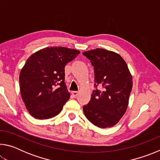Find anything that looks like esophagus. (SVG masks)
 <instances>
[{
    "mask_svg": "<svg viewBox=\"0 0 160 160\" xmlns=\"http://www.w3.org/2000/svg\"><path fill=\"white\" fill-rule=\"evenodd\" d=\"M72 95L73 97H77V96L78 95V92L77 91H73L72 92Z\"/></svg>",
    "mask_w": 160,
    "mask_h": 160,
    "instance_id": "34e87169",
    "label": "esophagus"
}]
</instances>
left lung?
Returning a JSON list of instances; mask_svg holds the SVG:
<instances>
[{
  "label": "left lung",
  "instance_id": "1",
  "mask_svg": "<svg viewBox=\"0 0 160 160\" xmlns=\"http://www.w3.org/2000/svg\"><path fill=\"white\" fill-rule=\"evenodd\" d=\"M82 54L94 67L95 88L90 101L84 105V113L96 126L109 128L118 122L128 107L132 87L131 72L123 58L113 51L97 48Z\"/></svg>",
  "mask_w": 160,
  "mask_h": 160
}]
</instances>
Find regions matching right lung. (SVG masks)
I'll list each match as a JSON object with an SVG mask.
<instances>
[{"mask_svg":"<svg viewBox=\"0 0 160 160\" xmlns=\"http://www.w3.org/2000/svg\"><path fill=\"white\" fill-rule=\"evenodd\" d=\"M80 51L47 47L27 60L20 74V88L26 108L33 117L47 119L58 115L70 98L65 83V66Z\"/></svg>","mask_w":160,"mask_h":160,"instance_id":"add662e5","label":"right lung"}]
</instances>
